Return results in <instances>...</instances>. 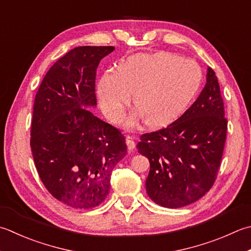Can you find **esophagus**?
<instances>
[{
    "instance_id": "esophagus-1",
    "label": "esophagus",
    "mask_w": 251,
    "mask_h": 251,
    "mask_svg": "<svg viewBox=\"0 0 251 251\" xmlns=\"http://www.w3.org/2000/svg\"><path fill=\"white\" fill-rule=\"evenodd\" d=\"M126 145H127V148H128V150H130V151L134 150L135 147H136L134 137L127 136V137H126Z\"/></svg>"
}]
</instances>
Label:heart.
Returning <instances> with one entry per match:
<instances>
[{
    "instance_id": "1",
    "label": "heart",
    "mask_w": 251,
    "mask_h": 251,
    "mask_svg": "<svg viewBox=\"0 0 251 251\" xmlns=\"http://www.w3.org/2000/svg\"><path fill=\"white\" fill-rule=\"evenodd\" d=\"M202 73L197 63L169 52L137 54L121 64L119 71H107L98 83L103 113L113 122L121 119L132 102L136 113L129 124L141 119L149 127L174 121L197 93Z\"/></svg>"
}]
</instances>
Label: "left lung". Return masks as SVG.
<instances>
[{
  "label": "left lung",
  "mask_w": 251,
  "mask_h": 251,
  "mask_svg": "<svg viewBox=\"0 0 251 251\" xmlns=\"http://www.w3.org/2000/svg\"><path fill=\"white\" fill-rule=\"evenodd\" d=\"M218 77L207 82L193 105L168 127L140 136L137 149L150 162L146 189L161 207L188 205L212 187L226 140L227 120Z\"/></svg>",
  "instance_id": "obj_1"
}]
</instances>
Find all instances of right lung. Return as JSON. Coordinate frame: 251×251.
Here are the masks:
<instances>
[{
    "label": "right lung",
    "instance_id": "1",
    "mask_svg": "<svg viewBox=\"0 0 251 251\" xmlns=\"http://www.w3.org/2000/svg\"><path fill=\"white\" fill-rule=\"evenodd\" d=\"M114 47H77L53 64L33 103L30 147L39 177L75 209L105 200L111 174L127 153L125 137L88 110L97 105L96 74Z\"/></svg>",
    "mask_w": 251,
    "mask_h": 251
}]
</instances>
